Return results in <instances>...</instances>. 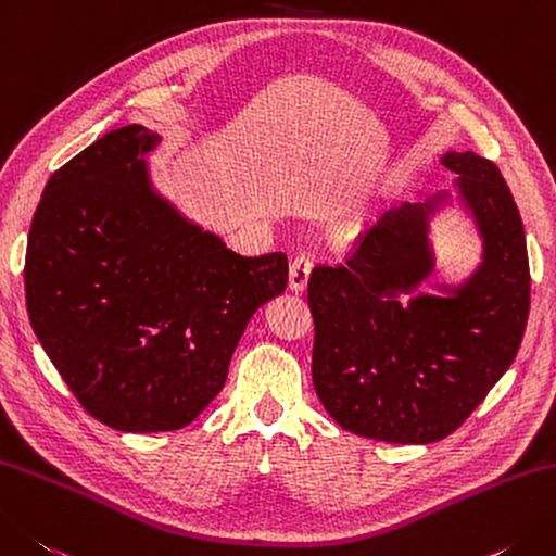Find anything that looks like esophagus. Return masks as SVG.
Wrapping results in <instances>:
<instances>
[{
  "label": "esophagus",
  "instance_id": "34e87169",
  "mask_svg": "<svg viewBox=\"0 0 556 556\" xmlns=\"http://www.w3.org/2000/svg\"><path fill=\"white\" fill-rule=\"evenodd\" d=\"M311 267H313V255L306 253V250H303V253H299L296 257L291 260V265H289V287L293 291H301L303 287H306L308 275H311Z\"/></svg>",
  "mask_w": 556,
  "mask_h": 556
}]
</instances>
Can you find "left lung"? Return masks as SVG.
I'll return each mask as SVG.
<instances>
[{
    "label": "left lung",
    "instance_id": "left-lung-1",
    "mask_svg": "<svg viewBox=\"0 0 556 556\" xmlns=\"http://www.w3.org/2000/svg\"><path fill=\"white\" fill-rule=\"evenodd\" d=\"M443 166L484 238V263L445 296L397 293L431 271L427 210L400 204L358 236L344 265H315L313 386L342 429L388 443H433L472 415L514 364L530 311L518 206L496 163L451 151Z\"/></svg>",
    "mask_w": 556,
    "mask_h": 556
}]
</instances>
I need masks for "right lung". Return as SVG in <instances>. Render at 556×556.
<instances>
[{
    "mask_svg": "<svg viewBox=\"0 0 556 556\" xmlns=\"http://www.w3.org/2000/svg\"><path fill=\"white\" fill-rule=\"evenodd\" d=\"M159 135L113 129L52 173L26 248V306L79 405L117 431H176L219 395L285 253L245 257L151 190Z\"/></svg>",
    "mask_w": 556,
    "mask_h": 556,
    "instance_id": "1",
    "label": "right lung"
}]
</instances>
